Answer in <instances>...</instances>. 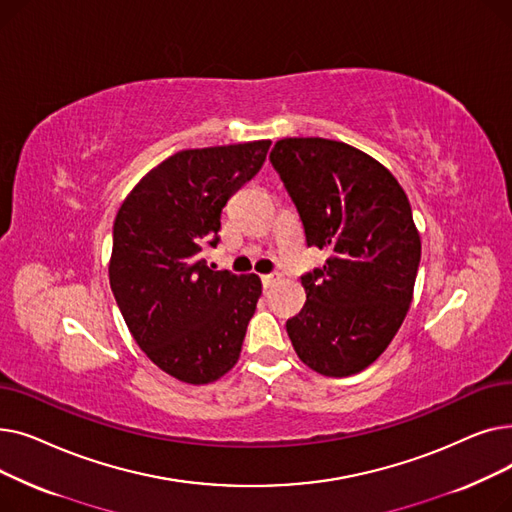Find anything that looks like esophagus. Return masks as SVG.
Here are the masks:
<instances>
[{
    "instance_id": "1",
    "label": "esophagus",
    "mask_w": 512,
    "mask_h": 512,
    "mask_svg": "<svg viewBox=\"0 0 512 512\" xmlns=\"http://www.w3.org/2000/svg\"><path fill=\"white\" fill-rule=\"evenodd\" d=\"M280 280H282V276H280L278 272H276V274H265V276H261L263 288H272V286H276Z\"/></svg>"
}]
</instances>
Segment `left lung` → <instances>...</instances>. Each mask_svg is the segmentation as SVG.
<instances>
[{"mask_svg": "<svg viewBox=\"0 0 512 512\" xmlns=\"http://www.w3.org/2000/svg\"><path fill=\"white\" fill-rule=\"evenodd\" d=\"M270 159L307 247L330 253L301 278L307 301L286 332L307 367L346 378L378 359L407 317L421 259L411 203L380 161L340 141L282 139Z\"/></svg>", "mask_w": 512, "mask_h": 512, "instance_id": "obj_1", "label": "left lung"}]
</instances>
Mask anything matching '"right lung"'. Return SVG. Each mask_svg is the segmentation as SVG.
Returning a JSON list of instances; mask_svg holds the SVG:
<instances>
[{"instance_id":"1","label":"right lung","mask_w":512,"mask_h":512,"mask_svg":"<svg viewBox=\"0 0 512 512\" xmlns=\"http://www.w3.org/2000/svg\"><path fill=\"white\" fill-rule=\"evenodd\" d=\"M272 141L184 149L124 199L114 222L110 286L141 351L172 378L209 384L228 373L261 297L255 274L215 272L228 199L263 166Z\"/></svg>"}]
</instances>
